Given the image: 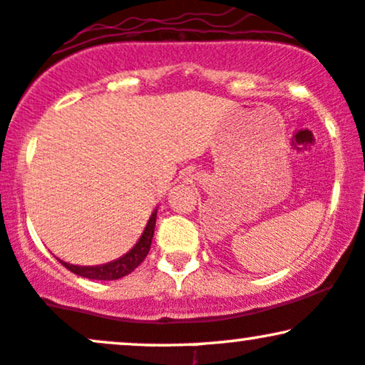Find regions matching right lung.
Returning a JSON list of instances; mask_svg holds the SVG:
<instances>
[{
    "instance_id": "1",
    "label": "right lung",
    "mask_w": 365,
    "mask_h": 365,
    "mask_svg": "<svg viewBox=\"0 0 365 365\" xmlns=\"http://www.w3.org/2000/svg\"><path fill=\"white\" fill-rule=\"evenodd\" d=\"M155 226H156V210L149 217L146 230H144L143 235L138 243L134 245L130 252H127L124 257L117 258L110 263H105V265H95V267H81V265H71V263H63L68 270H71L73 274L81 275V277L93 279V280H117L120 277H125L127 274L138 269V267L143 263L144 258L148 257L149 248H151L153 235H155Z\"/></svg>"
}]
</instances>
